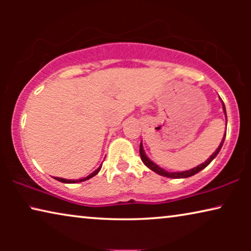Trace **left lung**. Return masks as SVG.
Listing matches in <instances>:
<instances>
[{
    "label": "left lung",
    "mask_w": 251,
    "mask_h": 251,
    "mask_svg": "<svg viewBox=\"0 0 251 251\" xmlns=\"http://www.w3.org/2000/svg\"><path fill=\"white\" fill-rule=\"evenodd\" d=\"M223 109H224V113L226 114V109H225V106H224V102H223ZM226 123H227V119H226ZM225 136H226V133L224 135V138H223V140H222V143L219 144V146H218V149L216 150V152L212 154V155L209 157V159L205 161L204 163H202V164H200V166H198L197 168H193V169H191V170H187V171H181V173H169V171H166V170H163L162 168H160L159 166H156L155 163H153L152 161H151L149 157H147L146 155H145V152H144V150H143V146H142V144H140V146H139V154H140V159H142V161L144 162V164H145L146 167H149L151 170H153V171H155L156 174H159V175H161V176H164V177H168V178H187V177H191V176H193V175H195V174H198L199 171H201L202 169H204L205 167L208 166L209 163L211 162L212 160L215 159L216 156H217V154L219 153V151H221V149H222V146H223V144H224V139H225Z\"/></svg>",
    "instance_id": "left-lung-1"
}]
</instances>
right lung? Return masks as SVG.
I'll list each match as a JSON object with an SVG mask.
<instances>
[{
  "mask_svg": "<svg viewBox=\"0 0 251 251\" xmlns=\"http://www.w3.org/2000/svg\"><path fill=\"white\" fill-rule=\"evenodd\" d=\"M100 168H101V166L98 168L97 170H95L94 173L92 174H90L89 175V176H87L85 178H82V179H77V180H70V179H64V178H58V177H56V179L57 180H59V181H61V183H68V184H73V183H78V181H84V180H87V179H90L91 177H94V176H96V175H97L98 173H99V170H100Z\"/></svg>",
  "mask_w": 251,
  "mask_h": 251,
  "instance_id": "1",
  "label": "right lung"
}]
</instances>
